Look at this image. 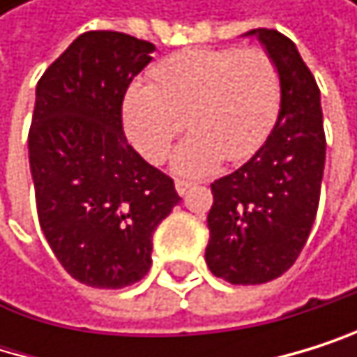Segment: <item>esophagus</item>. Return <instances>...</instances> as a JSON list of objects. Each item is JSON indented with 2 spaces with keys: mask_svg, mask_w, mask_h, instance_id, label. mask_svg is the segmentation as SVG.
<instances>
[{
  "mask_svg": "<svg viewBox=\"0 0 357 357\" xmlns=\"http://www.w3.org/2000/svg\"><path fill=\"white\" fill-rule=\"evenodd\" d=\"M192 186H195V184L188 182V180H175V190L180 192V195H186Z\"/></svg>",
  "mask_w": 357,
  "mask_h": 357,
  "instance_id": "obj_1",
  "label": "esophagus"
}]
</instances>
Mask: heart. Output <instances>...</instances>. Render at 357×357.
<instances>
[{"label":"heart","instance_id":"obj_1","mask_svg":"<svg viewBox=\"0 0 357 357\" xmlns=\"http://www.w3.org/2000/svg\"><path fill=\"white\" fill-rule=\"evenodd\" d=\"M152 77L154 85L135 83L126 96V132L147 160L158 162L188 124L192 135L173 156L182 175L252 156L280 109L278 66L261 47L184 49L165 57Z\"/></svg>","mask_w":357,"mask_h":357}]
</instances>
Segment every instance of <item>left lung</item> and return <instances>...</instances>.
Masks as SVG:
<instances>
[{
    "mask_svg": "<svg viewBox=\"0 0 357 357\" xmlns=\"http://www.w3.org/2000/svg\"><path fill=\"white\" fill-rule=\"evenodd\" d=\"M252 33L278 66L280 111L255 156L212 184L205 264L231 284H261L296 264L317 216L326 165L317 81L287 36Z\"/></svg>",
    "mask_w": 357,
    "mask_h": 357,
    "instance_id": "obj_1",
    "label": "left lung"
}]
</instances>
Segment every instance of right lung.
I'll return each instance as SVG.
<instances>
[{
	"label": "right lung",
	"instance_id": "1",
	"mask_svg": "<svg viewBox=\"0 0 357 357\" xmlns=\"http://www.w3.org/2000/svg\"><path fill=\"white\" fill-rule=\"evenodd\" d=\"M154 45L85 31L40 77L29 128L38 220L63 270L121 289L152 266V236L180 203L173 180L128 143L121 105Z\"/></svg>",
	"mask_w": 357,
	"mask_h": 357
}]
</instances>
